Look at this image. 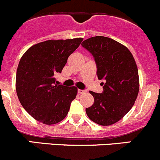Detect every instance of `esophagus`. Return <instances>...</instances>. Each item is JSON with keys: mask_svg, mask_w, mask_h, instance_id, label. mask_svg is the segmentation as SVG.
Returning <instances> with one entry per match:
<instances>
[{"mask_svg": "<svg viewBox=\"0 0 160 160\" xmlns=\"http://www.w3.org/2000/svg\"><path fill=\"white\" fill-rule=\"evenodd\" d=\"M78 92L79 94H83V93L86 92V90H84V89H78Z\"/></svg>", "mask_w": 160, "mask_h": 160, "instance_id": "1", "label": "esophagus"}]
</instances>
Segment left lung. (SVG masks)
<instances>
[{
    "label": "left lung",
    "mask_w": 160,
    "mask_h": 160,
    "mask_svg": "<svg viewBox=\"0 0 160 160\" xmlns=\"http://www.w3.org/2000/svg\"><path fill=\"white\" fill-rule=\"evenodd\" d=\"M95 60L103 91H90L94 103L85 109L87 116L99 125L118 122L133 107L139 90L137 65L130 50L114 39L95 36L82 43Z\"/></svg>",
    "instance_id": "obj_1"
}]
</instances>
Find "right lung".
I'll return each instance as SVG.
<instances>
[{
  "label": "right lung",
  "instance_id": "right-lung-1",
  "mask_svg": "<svg viewBox=\"0 0 160 160\" xmlns=\"http://www.w3.org/2000/svg\"><path fill=\"white\" fill-rule=\"evenodd\" d=\"M82 40L44 41L30 47L22 57L16 73L17 95L27 113L39 122L55 124L67 116L78 89L56 85L55 75L61 73Z\"/></svg>",
  "mask_w": 160,
  "mask_h": 160
}]
</instances>
